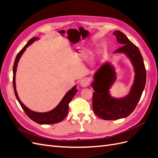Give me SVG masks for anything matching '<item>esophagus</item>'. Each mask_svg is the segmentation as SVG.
Returning a JSON list of instances; mask_svg holds the SVG:
<instances>
[{
	"label": "esophagus",
	"instance_id": "34e87169",
	"mask_svg": "<svg viewBox=\"0 0 158 158\" xmlns=\"http://www.w3.org/2000/svg\"><path fill=\"white\" fill-rule=\"evenodd\" d=\"M80 84L82 87L85 88L89 85V82H88V80L86 79H82V80H81V81L80 82Z\"/></svg>",
	"mask_w": 158,
	"mask_h": 158
}]
</instances>
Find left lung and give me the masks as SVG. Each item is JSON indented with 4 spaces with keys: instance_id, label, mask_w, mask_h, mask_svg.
<instances>
[{
    "instance_id": "1",
    "label": "left lung",
    "mask_w": 158,
    "mask_h": 158,
    "mask_svg": "<svg viewBox=\"0 0 158 158\" xmlns=\"http://www.w3.org/2000/svg\"><path fill=\"white\" fill-rule=\"evenodd\" d=\"M113 34L118 44L123 45L113 54L125 55L131 61L135 75L128 94L115 98L112 96L110 91L117 80L114 65L106 60L94 72L91 84L95 91L92 107L94 113L103 120H116L131 114L139 102L146 81V69L139 49L123 32L115 30Z\"/></svg>"
}]
</instances>
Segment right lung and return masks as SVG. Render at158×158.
Returning <instances> with one entry per match:
<instances>
[{
	"instance_id": "right-lung-1",
	"label": "right lung",
	"mask_w": 158,
	"mask_h": 158,
	"mask_svg": "<svg viewBox=\"0 0 158 158\" xmlns=\"http://www.w3.org/2000/svg\"><path fill=\"white\" fill-rule=\"evenodd\" d=\"M39 40V37H33L27 43V44L23 47V49L18 53L13 66V86L16 99L19 103L20 104V106L23 111H24V112L28 116V117L30 118L32 121L38 124H40V125H50V124H55L61 122L66 117V116L67 115L69 112V103H70L71 100L73 99L74 95L77 93L78 89L76 88L77 85H74L73 88H72L69 92L64 95V96L61 99V101L59 102V103L57 105L54 109H52L51 111L47 112H37L33 111V110H31L30 109L26 107L25 105L21 102V100L18 97L16 86V74L18 63L23 53L26 50L27 47L31 45L35 40Z\"/></svg>"
}]
</instances>
